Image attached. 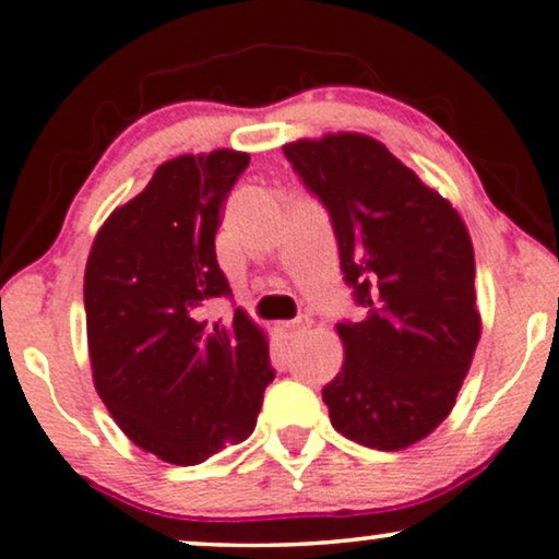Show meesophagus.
Wrapping results in <instances>:
<instances>
[{
  "label": "esophagus",
  "instance_id": "1",
  "mask_svg": "<svg viewBox=\"0 0 559 559\" xmlns=\"http://www.w3.org/2000/svg\"><path fill=\"white\" fill-rule=\"evenodd\" d=\"M311 319H308V316H300V319H293V321H285L282 323V329H285L287 334H300V332H306V329H311Z\"/></svg>",
  "mask_w": 559,
  "mask_h": 559
}]
</instances>
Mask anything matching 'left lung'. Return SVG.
Here are the masks:
<instances>
[{"instance_id":"1","label":"left lung","mask_w":559,"mask_h":559,"mask_svg":"<svg viewBox=\"0 0 559 559\" xmlns=\"http://www.w3.org/2000/svg\"><path fill=\"white\" fill-rule=\"evenodd\" d=\"M332 215L344 282L368 308L336 323L344 362L323 402L344 438L402 451L456 404L481 336L474 248L453 204L368 134L287 142Z\"/></svg>"}]
</instances>
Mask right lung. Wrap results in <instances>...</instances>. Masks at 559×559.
Returning a JSON list of instances; mask_svg holds the SVG:
<instances>
[{
	"mask_svg": "<svg viewBox=\"0 0 559 559\" xmlns=\"http://www.w3.org/2000/svg\"><path fill=\"white\" fill-rule=\"evenodd\" d=\"M251 157L212 150L165 160L100 225L85 266L93 383L123 436L176 466H194L253 432L274 370L264 329L236 308L215 257L219 212Z\"/></svg>",
	"mask_w": 559,
	"mask_h": 559,
	"instance_id": "1",
	"label": "right lung"
}]
</instances>
